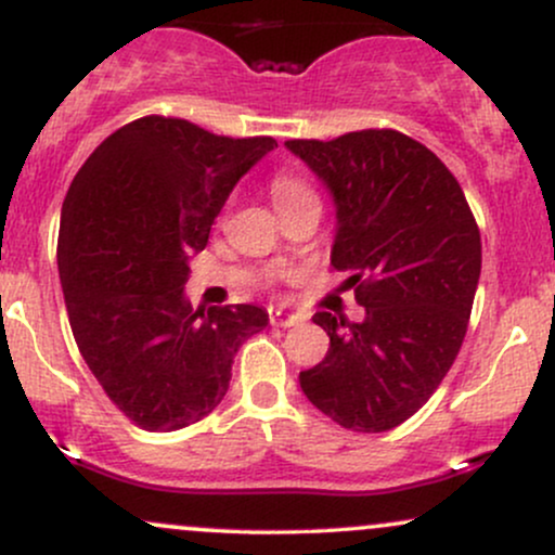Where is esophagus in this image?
I'll return each instance as SVG.
<instances>
[{"instance_id": "34e87169", "label": "esophagus", "mask_w": 555, "mask_h": 555, "mask_svg": "<svg viewBox=\"0 0 555 555\" xmlns=\"http://www.w3.org/2000/svg\"><path fill=\"white\" fill-rule=\"evenodd\" d=\"M269 321H271V326H282V328H289V326H299V323L305 321V315H299V313H292V310L271 308V310H269Z\"/></svg>"}]
</instances>
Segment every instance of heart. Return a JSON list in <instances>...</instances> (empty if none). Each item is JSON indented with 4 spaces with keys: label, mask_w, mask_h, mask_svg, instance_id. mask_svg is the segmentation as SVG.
<instances>
[{
    "label": "heart",
    "mask_w": 555,
    "mask_h": 555,
    "mask_svg": "<svg viewBox=\"0 0 555 555\" xmlns=\"http://www.w3.org/2000/svg\"><path fill=\"white\" fill-rule=\"evenodd\" d=\"M269 190H271L273 206H276L279 214L289 211V208H295L305 201H318L313 188H310L302 177L292 175V171H276L269 184Z\"/></svg>",
    "instance_id": "heart-1"
}]
</instances>
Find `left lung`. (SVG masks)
Segmentation results:
<instances>
[{
	"label": "left lung",
	"instance_id": "1",
	"mask_svg": "<svg viewBox=\"0 0 555 555\" xmlns=\"http://www.w3.org/2000/svg\"><path fill=\"white\" fill-rule=\"evenodd\" d=\"M336 203L331 266L365 308L321 310L328 352L299 386L341 428L384 433L433 397L460 354L480 279V229L456 177L399 130L286 140Z\"/></svg>",
	"mask_w": 555,
	"mask_h": 555
}]
</instances>
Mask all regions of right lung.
Masks as SVG:
<instances>
[{
    "label": "right lung",
    "mask_w": 555,
    "mask_h": 555,
    "mask_svg": "<svg viewBox=\"0 0 555 555\" xmlns=\"http://www.w3.org/2000/svg\"><path fill=\"white\" fill-rule=\"evenodd\" d=\"M269 135H214L149 117L86 158L62 206L56 263L82 360L138 428H188L224 399L237 349L269 326L256 305L197 308L182 295L229 193Z\"/></svg>",
    "instance_id": "add662e5"
}]
</instances>
